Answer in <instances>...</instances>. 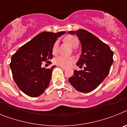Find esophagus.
I'll return each mask as SVG.
<instances>
[{
  "label": "esophagus",
  "mask_w": 127,
  "mask_h": 127,
  "mask_svg": "<svg viewBox=\"0 0 127 127\" xmlns=\"http://www.w3.org/2000/svg\"><path fill=\"white\" fill-rule=\"evenodd\" d=\"M60 68H61V69H62V70H67V69H66V68H65V67H60Z\"/></svg>",
  "instance_id": "esophagus-1"
}]
</instances>
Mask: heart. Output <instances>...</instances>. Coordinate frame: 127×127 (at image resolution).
I'll return each mask as SVG.
<instances>
[{
	"mask_svg": "<svg viewBox=\"0 0 127 127\" xmlns=\"http://www.w3.org/2000/svg\"><path fill=\"white\" fill-rule=\"evenodd\" d=\"M65 41L71 46L72 48H76L79 44V41L76 37L74 36H68L65 38ZM58 41H56L53 44L52 48V51L53 54H56L58 50ZM76 59L74 57H66L64 56H58L56 57L54 60V62L57 65L63 67H69L73 63L75 62Z\"/></svg>",
	"mask_w": 127,
	"mask_h": 127,
	"instance_id": "b5f03b06",
	"label": "heart"
}]
</instances>
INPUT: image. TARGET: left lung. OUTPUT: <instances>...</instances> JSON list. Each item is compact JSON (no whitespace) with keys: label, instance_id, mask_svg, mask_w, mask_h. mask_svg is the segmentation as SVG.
<instances>
[{"label":"left lung","instance_id":"8db88e82","mask_svg":"<svg viewBox=\"0 0 127 127\" xmlns=\"http://www.w3.org/2000/svg\"><path fill=\"white\" fill-rule=\"evenodd\" d=\"M68 33L76 34L81 44V55L76 65L79 67L85 65L83 70L74 71L69 81L80 92H90L97 88L108 75L113 63V51L107 44L83 29Z\"/></svg>","mask_w":127,"mask_h":127}]
</instances>
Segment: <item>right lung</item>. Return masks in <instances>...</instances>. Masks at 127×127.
<instances>
[{"instance_id": "obj_1", "label": "right lung", "mask_w": 127, "mask_h": 127, "mask_svg": "<svg viewBox=\"0 0 127 127\" xmlns=\"http://www.w3.org/2000/svg\"><path fill=\"white\" fill-rule=\"evenodd\" d=\"M65 32H43L20 48L11 57L10 67L18 88L29 97L41 95L50 85L53 69L41 67L53 58L54 43ZM51 64V62H49Z\"/></svg>"}]
</instances>
